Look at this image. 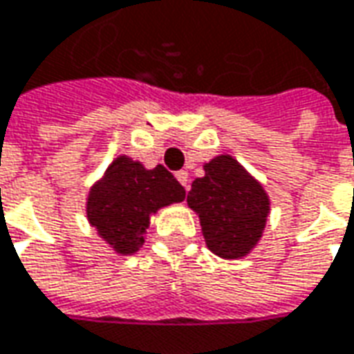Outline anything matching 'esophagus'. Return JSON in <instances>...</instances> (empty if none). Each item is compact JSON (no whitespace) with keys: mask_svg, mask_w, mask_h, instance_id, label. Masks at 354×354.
Segmentation results:
<instances>
[{"mask_svg":"<svg viewBox=\"0 0 354 354\" xmlns=\"http://www.w3.org/2000/svg\"><path fill=\"white\" fill-rule=\"evenodd\" d=\"M176 178H178V182L184 185L185 189L189 187V174H187L185 170H180V172H176Z\"/></svg>","mask_w":354,"mask_h":354,"instance_id":"1","label":"esophagus"}]
</instances>
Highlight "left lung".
Instances as JSON below:
<instances>
[{"mask_svg": "<svg viewBox=\"0 0 354 354\" xmlns=\"http://www.w3.org/2000/svg\"><path fill=\"white\" fill-rule=\"evenodd\" d=\"M187 205L199 214L207 247L222 259L245 257L263 236L270 211L263 185L230 155L205 165L195 178Z\"/></svg>", "mask_w": 354, "mask_h": 354, "instance_id": "obj_1", "label": "left lung"}]
</instances>
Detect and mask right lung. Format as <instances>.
Returning <instances> with one entry per match:
<instances>
[{
	"label": "right lung",
	"mask_w": 354,
	"mask_h": 354,
	"mask_svg": "<svg viewBox=\"0 0 354 354\" xmlns=\"http://www.w3.org/2000/svg\"><path fill=\"white\" fill-rule=\"evenodd\" d=\"M185 189L162 165L143 169L118 157L88 195V220L117 253H136L145 241L149 216L160 207L184 201Z\"/></svg>",
	"instance_id": "obj_1"
}]
</instances>
